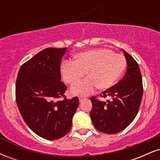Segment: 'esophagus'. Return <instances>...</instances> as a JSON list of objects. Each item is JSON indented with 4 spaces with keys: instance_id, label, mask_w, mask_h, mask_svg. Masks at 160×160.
I'll list each match as a JSON object with an SVG mask.
<instances>
[{
    "instance_id": "34e87169",
    "label": "esophagus",
    "mask_w": 160,
    "mask_h": 160,
    "mask_svg": "<svg viewBox=\"0 0 160 160\" xmlns=\"http://www.w3.org/2000/svg\"><path fill=\"white\" fill-rule=\"evenodd\" d=\"M86 97H83V96H80V98H79V101H80V102H82V101L86 100Z\"/></svg>"
}]
</instances>
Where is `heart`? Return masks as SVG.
Wrapping results in <instances>:
<instances>
[{"label": "heart", "mask_w": 160, "mask_h": 160, "mask_svg": "<svg viewBox=\"0 0 160 160\" xmlns=\"http://www.w3.org/2000/svg\"><path fill=\"white\" fill-rule=\"evenodd\" d=\"M126 65L125 57L108 48H97L79 53L74 62L66 60L61 66L63 80L77 83L86 72L88 78L71 88L72 94L89 95L98 87L106 90L113 86L123 73Z\"/></svg>", "instance_id": "obj_1"}]
</instances>
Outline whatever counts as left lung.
Here are the masks:
<instances>
[{
  "mask_svg": "<svg viewBox=\"0 0 160 160\" xmlns=\"http://www.w3.org/2000/svg\"><path fill=\"white\" fill-rule=\"evenodd\" d=\"M127 62L124 77L113 87L103 92L111 101L101 102L92 97L90 117L99 132L115 134L125 129L136 117L142 98L143 85L140 68L135 60L122 49Z\"/></svg>",
  "mask_w": 160,
  "mask_h": 160,
  "instance_id": "obj_1",
  "label": "left lung"
}]
</instances>
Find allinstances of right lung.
I'll list each match as a JSON object with an SVG mask.
<instances>
[{
  "instance_id": "obj_1",
  "label": "right lung",
  "mask_w": 160,
  "mask_h": 160,
  "mask_svg": "<svg viewBox=\"0 0 160 160\" xmlns=\"http://www.w3.org/2000/svg\"><path fill=\"white\" fill-rule=\"evenodd\" d=\"M67 48L40 51L20 68L16 99L27 126L47 140L61 138L69 132L79 99L65 98L67 87L61 82L60 65Z\"/></svg>"
}]
</instances>
